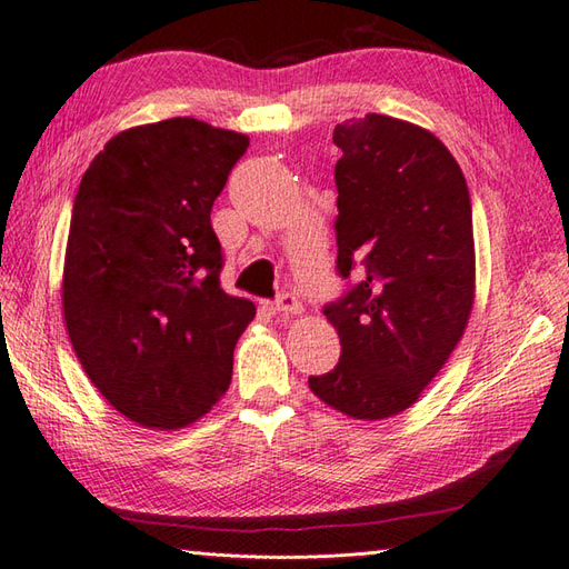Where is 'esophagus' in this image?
Wrapping results in <instances>:
<instances>
[{"label": "esophagus", "mask_w": 569, "mask_h": 569, "mask_svg": "<svg viewBox=\"0 0 569 569\" xmlns=\"http://www.w3.org/2000/svg\"><path fill=\"white\" fill-rule=\"evenodd\" d=\"M270 309L280 317H295V315H301V309H305V307H301V301L295 295L287 292V295L277 297V301H272Z\"/></svg>", "instance_id": "34e87169"}]
</instances>
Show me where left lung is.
I'll return each instance as SVG.
<instances>
[{"label": "left lung", "instance_id": "left-lung-1", "mask_svg": "<svg viewBox=\"0 0 569 569\" xmlns=\"http://www.w3.org/2000/svg\"><path fill=\"white\" fill-rule=\"evenodd\" d=\"M336 268L361 282L323 315L341 339L333 370L309 388L353 420L417 402L467 329L477 254L467 179L420 124L370 112L336 124Z\"/></svg>", "mask_w": 569, "mask_h": 569}]
</instances>
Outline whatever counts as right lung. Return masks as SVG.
Listing matches in <instances>:
<instances>
[{
	"instance_id": "right-lung-1",
	"label": "right lung",
	"mask_w": 569,
	"mask_h": 569,
	"mask_svg": "<svg viewBox=\"0 0 569 569\" xmlns=\"http://www.w3.org/2000/svg\"><path fill=\"white\" fill-rule=\"evenodd\" d=\"M248 134L171 118L114 134L80 181L63 262V319L80 366L114 410L181 430L230 386L254 317L220 289L211 208Z\"/></svg>"
}]
</instances>
